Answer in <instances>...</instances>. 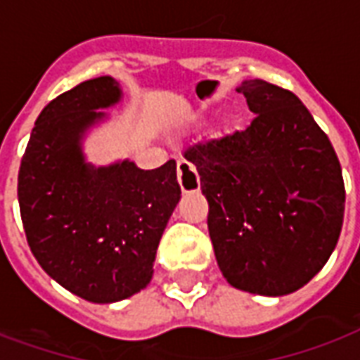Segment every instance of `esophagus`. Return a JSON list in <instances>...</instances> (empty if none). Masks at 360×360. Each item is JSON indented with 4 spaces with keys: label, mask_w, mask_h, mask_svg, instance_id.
Masks as SVG:
<instances>
[{
    "label": "esophagus",
    "mask_w": 360,
    "mask_h": 360,
    "mask_svg": "<svg viewBox=\"0 0 360 360\" xmlns=\"http://www.w3.org/2000/svg\"><path fill=\"white\" fill-rule=\"evenodd\" d=\"M177 179H179L181 191L183 193H194L200 188V177L194 166L187 160H179L177 162Z\"/></svg>",
    "instance_id": "esophagus-1"
}]
</instances>
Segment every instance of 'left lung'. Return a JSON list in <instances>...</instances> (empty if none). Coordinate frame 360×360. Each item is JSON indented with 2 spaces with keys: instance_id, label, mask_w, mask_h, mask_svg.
<instances>
[{
  "instance_id": "1",
  "label": "left lung",
  "mask_w": 360,
  "mask_h": 360,
  "mask_svg": "<svg viewBox=\"0 0 360 360\" xmlns=\"http://www.w3.org/2000/svg\"><path fill=\"white\" fill-rule=\"evenodd\" d=\"M238 93L255 114L250 126L198 141L185 158L200 175L207 231L229 284L250 294H292L338 244L342 166L294 93L263 79H248Z\"/></svg>"
}]
</instances>
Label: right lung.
<instances>
[{
  "label": "right lung",
  "mask_w": 360,
  "mask_h": 360,
  "mask_svg": "<svg viewBox=\"0 0 360 360\" xmlns=\"http://www.w3.org/2000/svg\"><path fill=\"white\" fill-rule=\"evenodd\" d=\"M122 97L110 76L87 79L45 106L18 169V206L32 254L47 275L93 303L150 282L160 238L181 198L175 160L139 169L87 164L79 141Z\"/></svg>",
  "instance_id": "1"
}]
</instances>
